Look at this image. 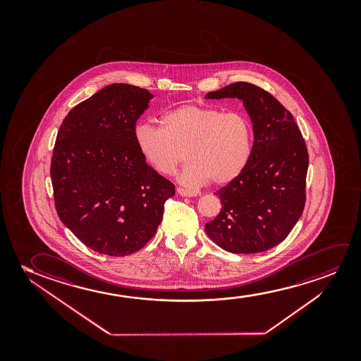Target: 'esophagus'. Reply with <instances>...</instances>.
<instances>
[{
  "mask_svg": "<svg viewBox=\"0 0 361 361\" xmlns=\"http://www.w3.org/2000/svg\"><path fill=\"white\" fill-rule=\"evenodd\" d=\"M176 191L183 197H195V196H197V193L195 192V191H190V190H186V188H178Z\"/></svg>",
  "mask_w": 361,
  "mask_h": 361,
  "instance_id": "34e87169",
  "label": "esophagus"
}]
</instances>
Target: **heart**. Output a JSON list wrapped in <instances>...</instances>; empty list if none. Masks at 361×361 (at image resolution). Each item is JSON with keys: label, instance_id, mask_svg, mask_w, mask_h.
<instances>
[{"label": "heart", "instance_id": "b5f03b06", "mask_svg": "<svg viewBox=\"0 0 361 361\" xmlns=\"http://www.w3.org/2000/svg\"><path fill=\"white\" fill-rule=\"evenodd\" d=\"M161 127L144 122L134 127V140L145 161L163 175L173 173L185 158L178 181L196 188L227 185L252 158V121L242 112L203 104H183L160 119Z\"/></svg>", "mask_w": 361, "mask_h": 361}]
</instances>
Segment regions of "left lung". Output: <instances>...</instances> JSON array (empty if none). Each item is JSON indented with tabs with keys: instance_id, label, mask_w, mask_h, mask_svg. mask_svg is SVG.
I'll use <instances>...</instances> for the list:
<instances>
[{
	"instance_id": "8db88e82",
	"label": "left lung",
	"mask_w": 361,
	"mask_h": 361,
	"mask_svg": "<svg viewBox=\"0 0 361 361\" xmlns=\"http://www.w3.org/2000/svg\"><path fill=\"white\" fill-rule=\"evenodd\" d=\"M204 99H242L254 130L252 158L235 180L216 192L222 209L204 231L228 252L269 250L285 240L305 208V139L292 114L255 85L234 82Z\"/></svg>"
}]
</instances>
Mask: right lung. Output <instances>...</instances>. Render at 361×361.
<instances>
[{
	"mask_svg": "<svg viewBox=\"0 0 361 361\" xmlns=\"http://www.w3.org/2000/svg\"><path fill=\"white\" fill-rule=\"evenodd\" d=\"M153 94L106 86L75 106L56 135L50 176L61 222L94 252L124 257L154 237L175 186L145 163L134 127Z\"/></svg>",
	"mask_w": 361,
	"mask_h": 361,
	"instance_id": "right-lung-1",
	"label": "right lung"
}]
</instances>
